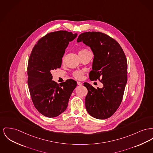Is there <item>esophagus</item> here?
Returning <instances> with one entry per match:
<instances>
[{
	"label": "esophagus",
	"mask_w": 153,
	"mask_h": 153,
	"mask_svg": "<svg viewBox=\"0 0 153 153\" xmlns=\"http://www.w3.org/2000/svg\"><path fill=\"white\" fill-rule=\"evenodd\" d=\"M77 84L79 85H82V82H80V81H77Z\"/></svg>",
	"instance_id": "esophagus-1"
}]
</instances>
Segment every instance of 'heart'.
<instances>
[{
  "instance_id": "b5f03b06",
  "label": "heart",
  "mask_w": 153,
  "mask_h": 153,
  "mask_svg": "<svg viewBox=\"0 0 153 153\" xmlns=\"http://www.w3.org/2000/svg\"><path fill=\"white\" fill-rule=\"evenodd\" d=\"M88 51V50H87V49H81V50H80V51H79V53L80 52H82V51ZM73 75L74 77H75L76 79H80L82 77L83 73H82V72L80 71H77L74 72Z\"/></svg>"
}]
</instances>
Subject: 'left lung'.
Listing matches in <instances>:
<instances>
[{"label":"left lung","instance_id":"left-lung-1","mask_svg":"<svg viewBox=\"0 0 153 153\" xmlns=\"http://www.w3.org/2000/svg\"><path fill=\"white\" fill-rule=\"evenodd\" d=\"M77 42L90 47L94 55L91 80L98 79L103 84L95 89L84 82L88 94L85 108L90 116L97 119L111 117L120 106L127 82V61L121 47L114 39L99 32L80 34Z\"/></svg>","mask_w":153,"mask_h":153}]
</instances>
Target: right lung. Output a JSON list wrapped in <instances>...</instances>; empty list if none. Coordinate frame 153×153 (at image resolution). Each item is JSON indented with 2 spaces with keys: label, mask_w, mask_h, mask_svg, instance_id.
<instances>
[{
  "label": "right lung",
  "mask_w": 153,
  "mask_h": 153,
  "mask_svg": "<svg viewBox=\"0 0 153 153\" xmlns=\"http://www.w3.org/2000/svg\"><path fill=\"white\" fill-rule=\"evenodd\" d=\"M77 36L65 30L48 33L33 47L27 65V84L36 109L47 117L58 116L66 110L77 82L69 79L59 84L53 81L51 72L61 68L70 42Z\"/></svg>",
  "instance_id": "right-lung-1"
}]
</instances>
